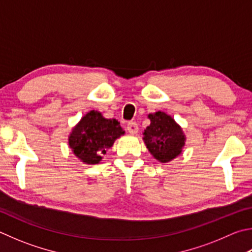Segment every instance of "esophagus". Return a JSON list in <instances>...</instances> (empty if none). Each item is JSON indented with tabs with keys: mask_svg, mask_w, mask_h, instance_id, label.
Returning <instances> with one entry per match:
<instances>
[{
	"mask_svg": "<svg viewBox=\"0 0 252 252\" xmlns=\"http://www.w3.org/2000/svg\"><path fill=\"white\" fill-rule=\"evenodd\" d=\"M126 131L131 134H136L139 131V126L136 125V122H129L126 125Z\"/></svg>",
	"mask_w": 252,
	"mask_h": 252,
	"instance_id": "obj_1",
	"label": "esophagus"
}]
</instances>
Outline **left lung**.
<instances>
[{"instance_id":"left-lung-1","label":"left lung","mask_w":252,"mask_h":252,"mask_svg":"<svg viewBox=\"0 0 252 252\" xmlns=\"http://www.w3.org/2000/svg\"><path fill=\"white\" fill-rule=\"evenodd\" d=\"M151 125L144 130V143L159 162H170L182 152L185 136L180 126L166 113L149 114Z\"/></svg>"}]
</instances>
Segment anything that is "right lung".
Returning a JSON list of instances; mask_svg holds the SVG:
<instances>
[{
	"mask_svg": "<svg viewBox=\"0 0 252 252\" xmlns=\"http://www.w3.org/2000/svg\"><path fill=\"white\" fill-rule=\"evenodd\" d=\"M122 134H125V131L120 126V122L116 119H104L101 113L93 110L74 127L69 136V145L82 162L97 164L116 139Z\"/></svg>",
	"mask_w": 252,
	"mask_h": 252,
	"instance_id": "add662e5",
	"label": "right lung"
}]
</instances>
